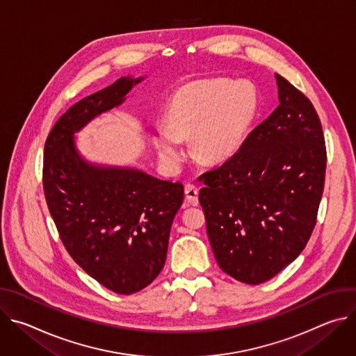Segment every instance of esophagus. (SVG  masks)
I'll return each instance as SVG.
<instances>
[{
	"instance_id": "1",
	"label": "esophagus",
	"mask_w": 356,
	"mask_h": 356,
	"mask_svg": "<svg viewBox=\"0 0 356 356\" xmlns=\"http://www.w3.org/2000/svg\"><path fill=\"white\" fill-rule=\"evenodd\" d=\"M184 195H186V200L188 204L198 206V188L194 184H186Z\"/></svg>"
}]
</instances>
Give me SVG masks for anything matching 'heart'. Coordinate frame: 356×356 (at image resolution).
<instances>
[{"label": "heart", "mask_w": 356, "mask_h": 356, "mask_svg": "<svg viewBox=\"0 0 356 356\" xmlns=\"http://www.w3.org/2000/svg\"><path fill=\"white\" fill-rule=\"evenodd\" d=\"M261 110L257 86L231 79L198 80L180 87L169 99L165 121L154 131L162 163L177 169L184 159L181 139L191 136L194 156L221 163L243 146Z\"/></svg>", "instance_id": "1"}]
</instances>
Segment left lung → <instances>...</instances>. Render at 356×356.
Listing matches in <instances>:
<instances>
[{
    "instance_id": "1",
    "label": "left lung",
    "mask_w": 356,
    "mask_h": 356,
    "mask_svg": "<svg viewBox=\"0 0 356 356\" xmlns=\"http://www.w3.org/2000/svg\"><path fill=\"white\" fill-rule=\"evenodd\" d=\"M277 108L221 166L200 177L209 239L220 268L259 284L291 264L317 222L327 149L312 101L276 74Z\"/></svg>"
}]
</instances>
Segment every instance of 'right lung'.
Returning a JSON list of instances; mask_svg holds the SVG:
<instances>
[{"label":"right lung","instance_id":"right-lung-1","mask_svg":"<svg viewBox=\"0 0 356 356\" xmlns=\"http://www.w3.org/2000/svg\"><path fill=\"white\" fill-rule=\"evenodd\" d=\"M140 80L121 77L80 99L54 125L43 152V191L66 250L118 294L145 289L163 269L184 188L135 169L90 165L77 154L73 134L120 106Z\"/></svg>","mask_w":356,"mask_h":356}]
</instances>
